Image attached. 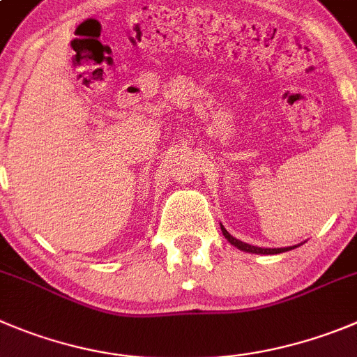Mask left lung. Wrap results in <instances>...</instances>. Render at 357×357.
I'll return each mask as SVG.
<instances>
[{
	"label": "left lung",
	"mask_w": 357,
	"mask_h": 357,
	"mask_svg": "<svg viewBox=\"0 0 357 357\" xmlns=\"http://www.w3.org/2000/svg\"><path fill=\"white\" fill-rule=\"evenodd\" d=\"M220 227H222V234L225 236V239H227L231 245H234L236 248L243 250V252H248V254L275 255V254H284V252H289V250H294V248H298V246H299V245H294V246H284V248H261V246L248 245V243H243V241H239V239H236L234 236H231L227 231H225V227L222 224H220Z\"/></svg>",
	"instance_id": "8db88e82"
}]
</instances>
